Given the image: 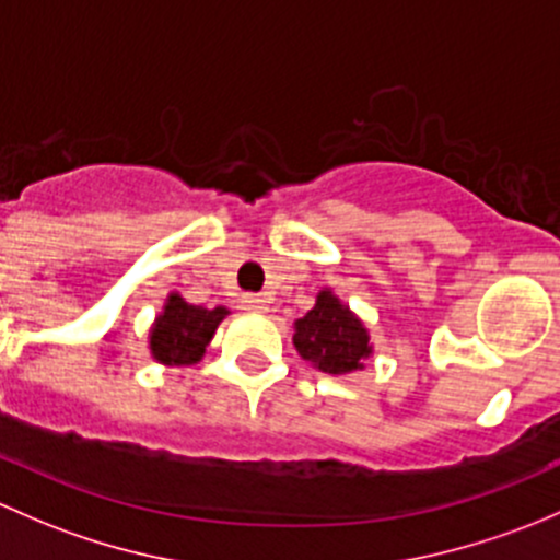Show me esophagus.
<instances>
[{
    "instance_id": "esophagus-1",
    "label": "esophagus",
    "mask_w": 560,
    "mask_h": 560,
    "mask_svg": "<svg viewBox=\"0 0 560 560\" xmlns=\"http://www.w3.org/2000/svg\"><path fill=\"white\" fill-rule=\"evenodd\" d=\"M242 304H245L247 310L264 313V310H267V296H261V293H245V296H242Z\"/></svg>"
}]
</instances>
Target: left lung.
Here are the masks:
<instances>
[{
    "mask_svg": "<svg viewBox=\"0 0 560 560\" xmlns=\"http://www.w3.org/2000/svg\"><path fill=\"white\" fill-rule=\"evenodd\" d=\"M299 355L328 374H348L364 366L372 355L364 323L350 313L331 291H320L318 302L304 318L296 320Z\"/></svg>",
    "mask_w": 560,
    "mask_h": 560,
    "instance_id": "8db88e82",
    "label": "left lung"
}]
</instances>
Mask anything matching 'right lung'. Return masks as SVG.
<instances>
[{"instance_id":"1","label":"right lung","mask_w":560,"mask_h":560,"mask_svg":"<svg viewBox=\"0 0 560 560\" xmlns=\"http://www.w3.org/2000/svg\"><path fill=\"white\" fill-rule=\"evenodd\" d=\"M229 315L226 307L207 310L188 304L180 293H172L151 328V353L159 364L186 366L205 355L218 323Z\"/></svg>"}]
</instances>
